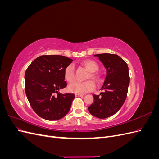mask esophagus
<instances>
[{
	"label": "esophagus",
	"instance_id": "34e87169",
	"mask_svg": "<svg viewBox=\"0 0 159 159\" xmlns=\"http://www.w3.org/2000/svg\"><path fill=\"white\" fill-rule=\"evenodd\" d=\"M83 95H82V94H77V93L75 94V97H81V96H83Z\"/></svg>",
	"mask_w": 159,
	"mask_h": 159
}]
</instances>
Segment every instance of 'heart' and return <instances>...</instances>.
<instances>
[{
	"label": "heart",
	"instance_id": "b5f03b06",
	"mask_svg": "<svg viewBox=\"0 0 159 159\" xmlns=\"http://www.w3.org/2000/svg\"><path fill=\"white\" fill-rule=\"evenodd\" d=\"M84 66L87 68L90 74L88 75V78H91L95 81L99 80V75L96 73L99 69V66L93 60H88L84 61ZM65 79L68 82H72L75 79V66L74 64H70L66 67L64 70ZM95 84L91 80H88L85 81H75L71 83L68 86V90L70 92L75 93L77 94H84L89 91H93L95 89Z\"/></svg>",
	"mask_w": 159,
	"mask_h": 159
}]
</instances>
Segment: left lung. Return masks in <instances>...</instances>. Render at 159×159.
<instances>
[{
  "label": "left lung",
  "mask_w": 159,
  "mask_h": 159,
  "mask_svg": "<svg viewBox=\"0 0 159 159\" xmlns=\"http://www.w3.org/2000/svg\"><path fill=\"white\" fill-rule=\"evenodd\" d=\"M106 68V77L100 95H93L94 102L88 107L94 117L105 119L121 109L126 99L130 78L127 63L116 54L95 55Z\"/></svg>",
  "instance_id": "left-lung-1"
}]
</instances>
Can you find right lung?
I'll list each match as a JSON object with an SVG mask.
<instances>
[{
  "instance_id": "1",
  "label": "right lung",
  "mask_w": 159,
  "mask_h": 159,
  "mask_svg": "<svg viewBox=\"0 0 159 159\" xmlns=\"http://www.w3.org/2000/svg\"><path fill=\"white\" fill-rule=\"evenodd\" d=\"M72 61L64 56L44 55L28 67L25 75L26 97L40 117L55 121L69 112L75 95L61 94L58 91L66 87L64 70Z\"/></svg>"
}]
</instances>
